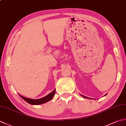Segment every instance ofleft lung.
<instances>
[{
	"instance_id": "1",
	"label": "left lung",
	"mask_w": 126,
	"mask_h": 126,
	"mask_svg": "<svg viewBox=\"0 0 126 126\" xmlns=\"http://www.w3.org/2000/svg\"><path fill=\"white\" fill-rule=\"evenodd\" d=\"M105 95H106V94H105ZM81 95L82 96V97H83V98H87V99H91V98H90L87 97H86V96H85V95H82V94H81Z\"/></svg>"
}]
</instances>
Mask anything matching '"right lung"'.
<instances>
[{
  "label": "right lung",
  "instance_id": "right-lung-1",
  "mask_svg": "<svg viewBox=\"0 0 126 126\" xmlns=\"http://www.w3.org/2000/svg\"><path fill=\"white\" fill-rule=\"evenodd\" d=\"M55 89L51 93H50V94H48V95L45 96V97L38 99H29V98L24 97L23 96H22L19 94V95L22 98V99H24L27 103H28L29 104H31L32 105H39V104H43V103L47 102L49 100H51L53 97L54 95H55Z\"/></svg>",
  "mask_w": 126,
  "mask_h": 126
}]
</instances>
